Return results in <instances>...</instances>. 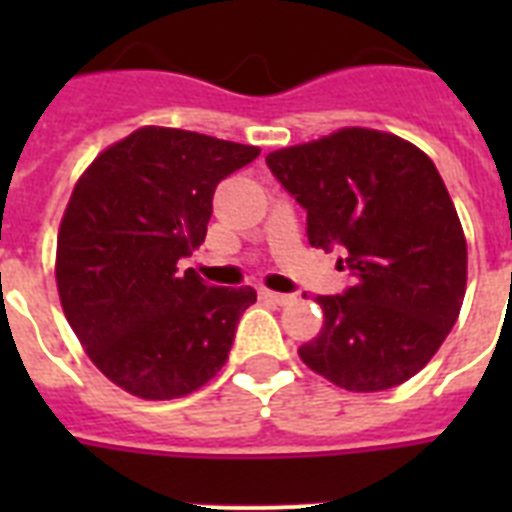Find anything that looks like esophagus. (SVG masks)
Here are the masks:
<instances>
[{"mask_svg":"<svg viewBox=\"0 0 512 512\" xmlns=\"http://www.w3.org/2000/svg\"><path fill=\"white\" fill-rule=\"evenodd\" d=\"M257 295H260V300H265V303H273V305H289L292 300H295L292 295H281V292H273V289H265V287L257 289Z\"/></svg>","mask_w":512,"mask_h":512,"instance_id":"1","label":"esophagus"}]
</instances>
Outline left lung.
I'll list each match as a JSON object with an SVG mask.
<instances>
[{
    "label": "left lung",
    "mask_w": 512,
    "mask_h": 512,
    "mask_svg": "<svg viewBox=\"0 0 512 512\" xmlns=\"http://www.w3.org/2000/svg\"><path fill=\"white\" fill-rule=\"evenodd\" d=\"M308 212V241L342 249L345 295H321L305 366L353 393L396 388L436 356L460 316L468 244L436 164L409 140L342 127L265 156Z\"/></svg>",
    "instance_id": "left-lung-1"
}]
</instances>
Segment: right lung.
Listing matches in <instances>:
<instances>
[{
    "label": "right lung",
    "instance_id": "obj_1",
    "mask_svg": "<svg viewBox=\"0 0 512 512\" xmlns=\"http://www.w3.org/2000/svg\"><path fill=\"white\" fill-rule=\"evenodd\" d=\"M257 146L175 127H140L76 180L58 231L55 281L90 361L122 390L170 401L228 361L252 287H207L180 273L207 236L217 183Z\"/></svg>",
    "mask_w": 512,
    "mask_h": 512
}]
</instances>
